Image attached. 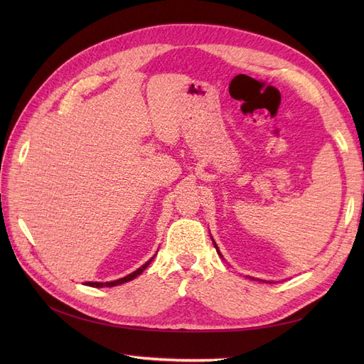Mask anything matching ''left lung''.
<instances>
[{
	"label": "left lung",
	"instance_id": "8db88e82",
	"mask_svg": "<svg viewBox=\"0 0 364 364\" xmlns=\"http://www.w3.org/2000/svg\"><path fill=\"white\" fill-rule=\"evenodd\" d=\"M213 241H214V240H213ZM214 246H215V249H217V252H218V255L222 257V253H220V250H218V247H217V245H215V243H214ZM252 279H253V278H252Z\"/></svg>",
	"mask_w": 364,
	"mask_h": 364
}]
</instances>
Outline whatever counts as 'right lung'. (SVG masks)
<instances>
[{
  "label": "right lung",
  "mask_w": 364,
  "mask_h": 364,
  "mask_svg": "<svg viewBox=\"0 0 364 364\" xmlns=\"http://www.w3.org/2000/svg\"><path fill=\"white\" fill-rule=\"evenodd\" d=\"M153 259V258H151ZM151 259H149L144 266H141L138 270H135L134 273H130V274H127V277H124V278H121V279H117V281H111V282H86L85 285H90V287H97V289H102V287H115V285H119V284H124V282H129V281H132V279H135L138 274H141L142 272H144L146 269H147V266L151 262Z\"/></svg>",
  "instance_id": "1"
}]
</instances>
